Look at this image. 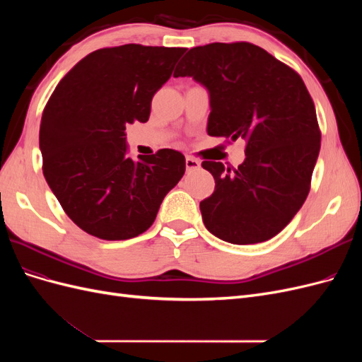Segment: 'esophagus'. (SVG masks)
Masks as SVG:
<instances>
[{
	"label": "esophagus",
	"instance_id": "34e87169",
	"mask_svg": "<svg viewBox=\"0 0 362 362\" xmlns=\"http://www.w3.org/2000/svg\"><path fill=\"white\" fill-rule=\"evenodd\" d=\"M201 168V163L193 158V157H187L185 158V169H187V172H193V170H198Z\"/></svg>",
	"mask_w": 362,
	"mask_h": 362
}]
</instances>
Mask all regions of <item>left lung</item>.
<instances>
[{
	"instance_id": "left-lung-1",
	"label": "left lung",
	"mask_w": 362,
	"mask_h": 362,
	"mask_svg": "<svg viewBox=\"0 0 362 362\" xmlns=\"http://www.w3.org/2000/svg\"><path fill=\"white\" fill-rule=\"evenodd\" d=\"M173 75L192 76L210 93L208 134L246 141L237 169L202 161L216 182L199 204L205 228L233 245L275 237L308 196L320 151L315 107L300 75L249 42L192 48Z\"/></svg>"
}]
</instances>
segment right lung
<instances>
[{
  "label": "right lung",
  "mask_w": 362,
  "mask_h": 362,
  "mask_svg": "<svg viewBox=\"0 0 362 362\" xmlns=\"http://www.w3.org/2000/svg\"><path fill=\"white\" fill-rule=\"evenodd\" d=\"M185 48L128 43L90 52L63 76L42 115L43 175L71 221L103 240L154 223L185 172L178 151L127 156L125 125L146 122L151 101Z\"/></svg>",
  "instance_id": "right-lung-1"
}]
</instances>
